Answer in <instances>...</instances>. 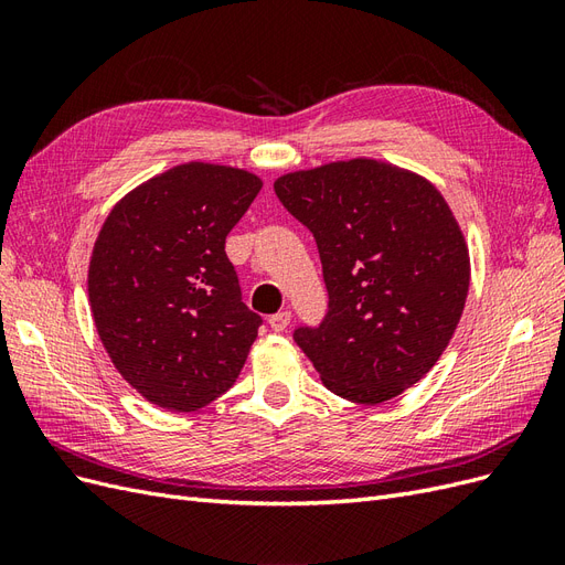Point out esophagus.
Instances as JSON below:
<instances>
[{"label": "esophagus", "mask_w": 565, "mask_h": 565, "mask_svg": "<svg viewBox=\"0 0 565 565\" xmlns=\"http://www.w3.org/2000/svg\"><path fill=\"white\" fill-rule=\"evenodd\" d=\"M289 320H292V313H289V311H278V313H273L268 318V324H270L273 332H282L287 324H289Z\"/></svg>", "instance_id": "1"}]
</instances>
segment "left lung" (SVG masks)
I'll use <instances>...</instances> for the list:
<instances>
[{
  "label": "left lung",
  "instance_id": "obj_1",
  "mask_svg": "<svg viewBox=\"0 0 565 565\" xmlns=\"http://www.w3.org/2000/svg\"><path fill=\"white\" fill-rule=\"evenodd\" d=\"M276 195L316 237L328 313L297 328L322 384L377 405L417 384L446 351L469 292V249L426 179L355 158L280 177Z\"/></svg>",
  "mask_w": 565,
  "mask_h": 565
}]
</instances>
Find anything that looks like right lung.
I'll list each match as a JSON object with an SVG mask.
<instances>
[{"label": "right lung", "instance_id": "obj_1", "mask_svg": "<svg viewBox=\"0 0 565 565\" xmlns=\"http://www.w3.org/2000/svg\"><path fill=\"white\" fill-rule=\"evenodd\" d=\"M245 169L188 162L110 210L89 262V303L117 372L152 405L193 413L226 393L259 334L226 235L262 191Z\"/></svg>", "mask_w": 565, "mask_h": 565}]
</instances>
